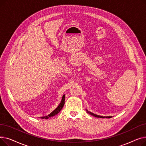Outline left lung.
I'll list each match as a JSON object with an SVG mask.
<instances>
[{
  "instance_id": "1",
  "label": "left lung",
  "mask_w": 146,
  "mask_h": 146,
  "mask_svg": "<svg viewBox=\"0 0 146 146\" xmlns=\"http://www.w3.org/2000/svg\"><path fill=\"white\" fill-rule=\"evenodd\" d=\"M86 111H87V112H88V113H89L90 115H93V116H94V117H97V118H110L112 117H104V116L98 115H96V114H95V113H92V112H91L88 111L87 110H86Z\"/></svg>"
}]
</instances>
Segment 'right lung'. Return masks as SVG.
Returning a JSON list of instances; mask_svg holds the SVG:
<instances>
[{"label":"right lung","instance_id":"right-lung-1","mask_svg":"<svg viewBox=\"0 0 146 146\" xmlns=\"http://www.w3.org/2000/svg\"><path fill=\"white\" fill-rule=\"evenodd\" d=\"M64 101H65V95H64L62 97V99H61V101L60 102V104H59V105L57 106V108L56 109H55L52 112H51L49 115H48L47 116H45V117H41L42 119H48L50 118L53 116L56 115L58 113H59V112L61 110V109L63 108V107L64 105Z\"/></svg>","mask_w":146,"mask_h":146}]
</instances>
